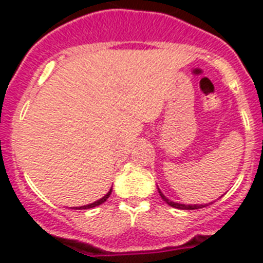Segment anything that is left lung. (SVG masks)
I'll return each instance as SVG.
<instances>
[{
	"label": "left lung",
	"mask_w": 263,
	"mask_h": 263,
	"mask_svg": "<svg viewBox=\"0 0 263 263\" xmlns=\"http://www.w3.org/2000/svg\"><path fill=\"white\" fill-rule=\"evenodd\" d=\"M158 192H160L161 198L166 202V203L169 204V206H172V208H177V209H181V210H195V209H202L204 208L203 204H181V203H175V202H172V200H169L166 196L162 194V192L158 190Z\"/></svg>",
	"instance_id": "1"
}]
</instances>
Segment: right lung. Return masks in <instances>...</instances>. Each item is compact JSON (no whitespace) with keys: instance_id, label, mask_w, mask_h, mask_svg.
Wrapping results in <instances>:
<instances>
[{"instance_id":"right-lung-1","label":"right lung","mask_w":263,"mask_h":263,"mask_svg":"<svg viewBox=\"0 0 263 263\" xmlns=\"http://www.w3.org/2000/svg\"><path fill=\"white\" fill-rule=\"evenodd\" d=\"M110 192H111V188H110V191L107 192L106 195L103 196V198H101V199H99V200H97V202H94V203L87 204V206H80V208H76V209H78V210H80V209H91V208H95V206H99V204H102L103 202H105V200H106L107 198H109V195H110Z\"/></svg>"}]
</instances>
